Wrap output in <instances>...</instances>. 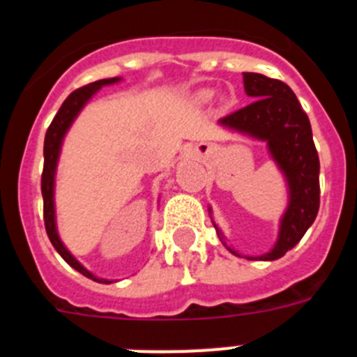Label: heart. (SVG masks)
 <instances>
[{
	"label": "heart",
	"mask_w": 357,
	"mask_h": 357,
	"mask_svg": "<svg viewBox=\"0 0 357 357\" xmlns=\"http://www.w3.org/2000/svg\"><path fill=\"white\" fill-rule=\"evenodd\" d=\"M211 98H213V93H211V91H204V93L200 94L202 102H209Z\"/></svg>",
	"instance_id": "b5f03b06"
}]
</instances>
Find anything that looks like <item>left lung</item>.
Segmentation results:
<instances>
[{"instance_id":"1","label":"left lung","mask_w":357,"mask_h":357,"mask_svg":"<svg viewBox=\"0 0 357 357\" xmlns=\"http://www.w3.org/2000/svg\"><path fill=\"white\" fill-rule=\"evenodd\" d=\"M243 84L245 93L254 102L222 118L220 123L230 130L264 141L272 159L284 173L289 202L280 218L277 243L259 257H247L250 261H275L301 241L317 218L320 207V160L311 123L289 85L259 73H243ZM216 230L223 241L218 227ZM223 245L227 247L225 241ZM227 248L239 255L230 247Z\"/></svg>"}]
</instances>
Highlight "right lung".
I'll return each instance as SVG.
<instances>
[{"label": "right lung", "instance_id": "add662e5", "mask_svg": "<svg viewBox=\"0 0 357 357\" xmlns=\"http://www.w3.org/2000/svg\"><path fill=\"white\" fill-rule=\"evenodd\" d=\"M121 78H103V80L93 82L89 85H84L80 89L73 91L66 102L62 103V107L59 109V112L53 118L52 125L48 127L46 132V137H44V168H43V178H40V191H43V200H44V227H46V232H48V238L52 241V245L55 247V250L61 254L62 259L73 266L77 272H80L82 275H85L87 279L98 280V282H110L105 279H98L94 277L89 270H85L80 263H78L75 257L71 255V252L64 247V243L59 238V232H56V222H55V202H53V189H55V169L56 162H59V155H61V146L62 141H64L66 132L69 130L71 123L75 121V118L78 116L84 105L91 100L96 91H100L103 85H110L119 82Z\"/></svg>", "mask_w": 357, "mask_h": 357}]
</instances>
